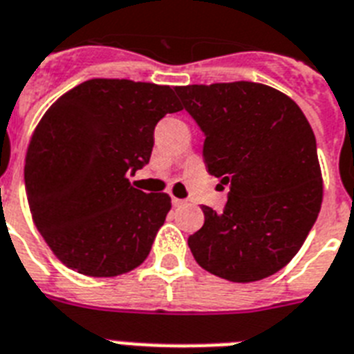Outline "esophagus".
I'll use <instances>...</instances> for the list:
<instances>
[{"mask_svg":"<svg viewBox=\"0 0 354 354\" xmlns=\"http://www.w3.org/2000/svg\"><path fill=\"white\" fill-rule=\"evenodd\" d=\"M185 203H187L185 200H180V198H172V205H174V207H183Z\"/></svg>","mask_w":354,"mask_h":354,"instance_id":"obj_1","label":"esophagus"}]
</instances>
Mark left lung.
Segmentation results:
<instances>
[{
	"mask_svg": "<svg viewBox=\"0 0 354 354\" xmlns=\"http://www.w3.org/2000/svg\"><path fill=\"white\" fill-rule=\"evenodd\" d=\"M205 133L207 171L230 185L221 214L203 205L189 236L196 263L232 283L284 268L310 234L322 205L313 129L283 91L248 81L178 86Z\"/></svg>",
	"mask_w": 354,
	"mask_h": 354,
	"instance_id": "1",
	"label": "left lung"
}]
</instances>
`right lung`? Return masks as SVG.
I'll use <instances>...</instances> for the list:
<instances>
[{"mask_svg": "<svg viewBox=\"0 0 354 354\" xmlns=\"http://www.w3.org/2000/svg\"><path fill=\"white\" fill-rule=\"evenodd\" d=\"M182 109L176 88L127 79L86 81L46 109L26 151V198L68 268L115 277L149 255L171 198L138 191L127 174L149 162L160 118Z\"/></svg>", "mask_w": 354, "mask_h": 354, "instance_id": "add662e5", "label": "right lung"}]
</instances>
